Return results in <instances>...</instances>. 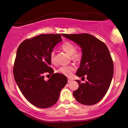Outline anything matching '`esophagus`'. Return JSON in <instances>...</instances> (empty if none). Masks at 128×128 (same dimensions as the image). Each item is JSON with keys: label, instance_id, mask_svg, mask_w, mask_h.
Returning a JSON list of instances; mask_svg holds the SVG:
<instances>
[{"label": "esophagus", "instance_id": "esophagus-1", "mask_svg": "<svg viewBox=\"0 0 128 128\" xmlns=\"http://www.w3.org/2000/svg\"><path fill=\"white\" fill-rule=\"evenodd\" d=\"M72 80V79H70V78H68V82H70Z\"/></svg>", "mask_w": 128, "mask_h": 128}]
</instances>
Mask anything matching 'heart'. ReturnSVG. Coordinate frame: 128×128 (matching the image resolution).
I'll return each instance as SVG.
<instances>
[{"label": "heart", "instance_id": "obj_1", "mask_svg": "<svg viewBox=\"0 0 128 128\" xmlns=\"http://www.w3.org/2000/svg\"><path fill=\"white\" fill-rule=\"evenodd\" d=\"M61 48L64 52L70 55L71 59L73 61H76V62H79L81 60L82 58V54L80 51L76 50V47L72 42H66L61 44ZM50 60L51 62H54L55 61V52L52 51L50 54ZM75 70V67L73 65H68V66H64L60 67L58 68V72L61 74H64L67 76H70L72 74V73Z\"/></svg>", "mask_w": 128, "mask_h": 128}]
</instances>
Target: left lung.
<instances>
[{"instance_id":"obj_1","label":"left lung","mask_w":128,"mask_h":128,"mask_svg":"<svg viewBox=\"0 0 128 128\" xmlns=\"http://www.w3.org/2000/svg\"><path fill=\"white\" fill-rule=\"evenodd\" d=\"M62 36L80 46L82 58L76 75L86 83H80L73 92L78 102L86 105L97 104L105 96L111 84L114 73V64L108 48L102 41L88 34H65Z\"/></svg>"}]
</instances>
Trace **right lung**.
<instances>
[{"instance_id": "1", "label": "right lung", "mask_w": 128, "mask_h": 128, "mask_svg": "<svg viewBox=\"0 0 128 128\" xmlns=\"http://www.w3.org/2000/svg\"><path fill=\"white\" fill-rule=\"evenodd\" d=\"M62 40L60 34H41L23 41L18 46L13 74L22 93L30 104L41 108L52 106L58 101L67 77L54 73L50 67V54ZM45 74L51 75L44 79Z\"/></svg>"}]
</instances>
